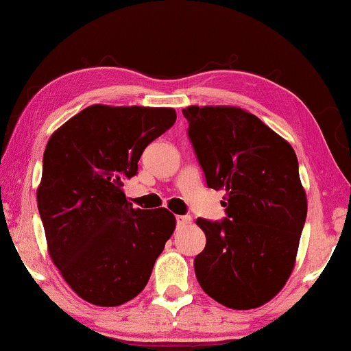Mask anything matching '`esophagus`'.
I'll list each match as a JSON object with an SVG mask.
<instances>
[{
    "instance_id": "esophagus-1",
    "label": "esophagus",
    "mask_w": 351,
    "mask_h": 351,
    "mask_svg": "<svg viewBox=\"0 0 351 351\" xmlns=\"http://www.w3.org/2000/svg\"><path fill=\"white\" fill-rule=\"evenodd\" d=\"M191 223L190 215H177V225L179 227H186V225Z\"/></svg>"
}]
</instances>
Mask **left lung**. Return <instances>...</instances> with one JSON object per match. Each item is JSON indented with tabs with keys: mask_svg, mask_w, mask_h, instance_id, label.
Returning a JSON list of instances; mask_svg holds the SVG:
<instances>
[{
	"mask_svg": "<svg viewBox=\"0 0 351 351\" xmlns=\"http://www.w3.org/2000/svg\"><path fill=\"white\" fill-rule=\"evenodd\" d=\"M189 136L209 189L225 190L223 222L206 234L195 273L209 297L233 310L270 302L295 265L306 195L294 148L256 114L230 105H190Z\"/></svg>",
	"mask_w": 351,
	"mask_h": 351,
	"instance_id": "1",
	"label": "left lung"
}]
</instances>
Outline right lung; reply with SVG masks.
<instances>
[{
  "mask_svg": "<svg viewBox=\"0 0 351 351\" xmlns=\"http://www.w3.org/2000/svg\"><path fill=\"white\" fill-rule=\"evenodd\" d=\"M176 118L174 108L95 104L47 141L36 190L47 252L89 304L118 306L141 294L174 233V214L134 209L123 186Z\"/></svg>",
  "mask_w": 351,
  "mask_h": 351,
  "instance_id": "1",
  "label": "right lung"
}]
</instances>
